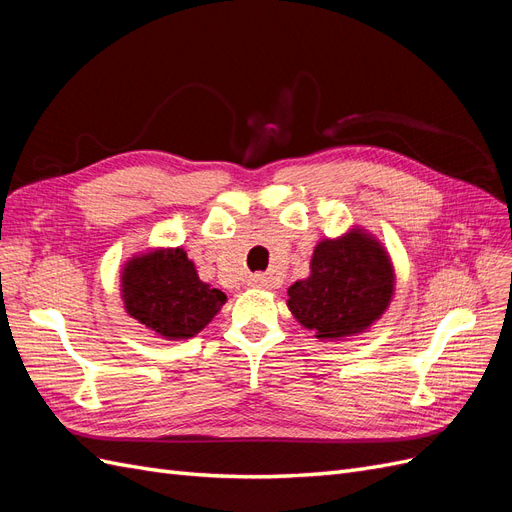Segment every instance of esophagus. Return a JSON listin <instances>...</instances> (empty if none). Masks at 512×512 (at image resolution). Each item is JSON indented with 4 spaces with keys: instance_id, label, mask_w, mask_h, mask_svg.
Returning <instances> with one entry per match:
<instances>
[{
    "instance_id": "esophagus-1",
    "label": "esophagus",
    "mask_w": 512,
    "mask_h": 512,
    "mask_svg": "<svg viewBox=\"0 0 512 512\" xmlns=\"http://www.w3.org/2000/svg\"><path fill=\"white\" fill-rule=\"evenodd\" d=\"M247 284H250L252 288H267V286H269L265 275H252L250 280H247Z\"/></svg>"
}]
</instances>
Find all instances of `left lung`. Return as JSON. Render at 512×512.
Wrapping results in <instances>:
<instances>
[{
    "mask_svg": "<svg viewBox=\"0 0 512 512\" xmlns=\"http://www.w3.org/2000/svg\"><path fill=\"white\" fill-rule=\"evenodd\" d=\"M395 294V269L386 247L354 226L314 247L309 275L288 288V309L318 339L365 333L382 318Z\"/></svg>",
    "mask_w": 512,
    "mask_h": 512,
    "instance_id": "1",
    "label": "left lung"
}]
</instances>
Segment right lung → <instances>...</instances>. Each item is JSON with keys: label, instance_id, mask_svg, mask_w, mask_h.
I'll use <instances>...</instances> for the list:
<instances>
[{"label": "right lung", "instance_id": "add662e5", "mask_svg": "<svg viewBox=\"0 0 512 512\" xmlns=\"http://www.w3.org/2000/svg\"><path fill=\"white\" fill-rule=\"evenodd\" d=\"M123 309L164 339H190L226 303V294L198 277L183 247H156L121 269Z\"/></svg>", "mask_w": 512, "mask_h": 512}]
</instances>
